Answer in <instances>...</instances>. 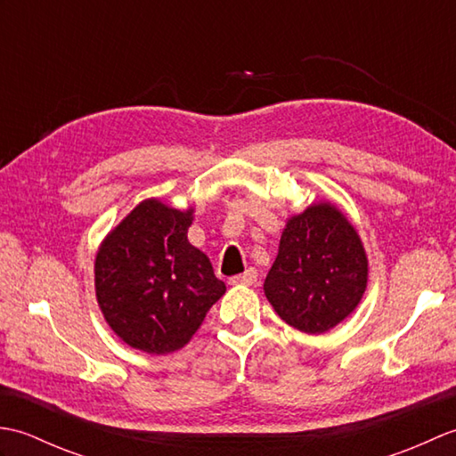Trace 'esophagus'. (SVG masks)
Returning <instances> with one entry per match:
<instances>
[{
  "label": "esophagus",
  "mask_w": 456,
  "mask_h": 456,
  "mask_svg": "<svg viewBox=\"0 0 456 456\" xmlns=\"http://www.w3.org/2000/svg\"><path fill=\"white\" fill-rule=\"evenodd\" d=\"M256 276H258V273H256L255 268H247L243 274L231 278V282L240 284V286H253L256 282Z\"/></svg>",
  "instance_id": "1"
}]
</instances>
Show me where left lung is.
I'll use <instances>...</instances> for the list:
<instances>
[{
	"label": "left lung",
	"instance_id": "left-lung-1",
	"mask_svg": "<svg viewBox=\"0 0 456 456\" xmlns=\"http://www.w3.org/2000/svg\"><path fill=\"white\" fill-rule=\"evenodd\" d=\"M368 256L335 203L322 200L286 219L265 296L288 325L307 335L337 327L361 304Z\"/></svg>",
	"mask_w": 456,
	"mask_h": 456
}]
</instances>
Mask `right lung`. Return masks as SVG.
Listing matches in <instances>:
<instances>
[{"mask_svg": "<svg viewBox=\"0 0 456 456\" xmlns=\"http://www.w3.org/2000/svg\"><path fill=\"white\" fill-rule=\"evenodd\" d=\"M196 208L142 200L100 243L94 263L103 319L125 345L149 354L186 346L225 294L206 253L188 240Z\"/></svg>", "mask_w": 456, "mask_h": 456, "instance_id": "add662e5", "label": "right lung"}]
</instances>
